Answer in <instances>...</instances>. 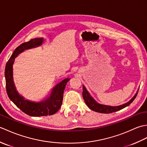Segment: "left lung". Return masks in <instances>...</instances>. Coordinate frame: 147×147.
I'll return each mask as SVG.
<instances>
[{
	"instance_id": "8db88e82",
	"label": "left lung",
	"mask_w": 147,
	"mask_h": 147,
	"mask_svg": "<svg viewBox=\"0 0 147 147\" xmlns=\"http://www.w3.org/2000/svg\"><path fill=\"white\" fill-rule=\"evenodd\" d=\"M138 91H137L135 96H134L128 102H127L126 104H124L123 105H121L119 106H114L113 107V106L105 105L98 104V103L96 102L95 100L93 99L92 96L90 95L89 92L87 91V90L86 89L85 86L83 85V97L87 106H88L91 110L93 111L100 112V113H104V114H109V113H112V112H116L119 110H121V109L127 107V106H128L129 104H131L133 101L136 97L137 94H138Z\"/></svg>"
}]
</instances>
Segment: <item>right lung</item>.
I'll list each match as a JSON object with an SVG mask.
<instances>
[{
    "label": "right lung",
    "mask_w": 147,
    "mask_h": 147,
    "mask_svg": "<svg viewBox=\"0 0 147 147\" xmlns=\"http://www.w3.org/2000/svg\"><path fill=\"white\" fill-rule=\"evenodd\" d=\"M43 40V38H34L18 46L12 53L5 68V86L9 98L23 112L33 117L51 115L59 111L62 105L65 85L70 80L67 78L57 84L52 90L49 97L41 102L31 101L18 93L13 80V64L15 58L24 50L40 46Z\"/></svg>",
    "instance_id": "1"
}]
</instances>
